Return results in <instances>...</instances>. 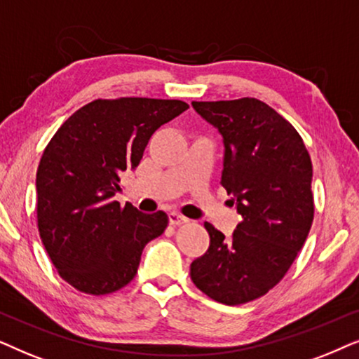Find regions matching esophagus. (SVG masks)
I'll return each instance as SVG.
<instances>
[{
    "label": "esophagus",
    "mask_w": 359,
    "mask_h": 359,
    "mask_svg": "<svg viewBox=\"0 0 359 359\" xmlns=\"http://www.w3.org/2000/svg\"><path fill=\"white\" fill-rule=\"evenodd\" d=\"M169 223L172 224V226H177V224L187 223V218L182 217V215L175 213V212H170V213H169Z\"/></svg>",
    "instance_id": "esophagus-1"
}]
</instances>
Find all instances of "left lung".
I'll return each instance as SVG.
<instances>
[{
    "label": "left lung",
    "mask_w": 359,
    "mask_h": 359,
    "mask_svg": "<svg viewBox=\"0 0 359 359\" xmlns=\"http://www.w3.org/2000/svg\"><path fill=\"white\" fill-rule=\"evenodd\" d=\"M192 107L222 136V185L241 222L229 238L205 222L210 246L190 264V277L217 302H251L283 279L307 240L312 161L292 124L259 100Z\"/></svg>",
    "instance_id": "8db88e82"
}]
</instances>
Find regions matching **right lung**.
<instances>
[{
	"label": "right lung",
	"instance_id": "right-lung-1",
	"mask_svg": "<svg viewBox=\"0 0 359 359\" xmlns=\"http://www.w3.org/2000/svg\"><path fill=\"white\" fill-rule=\"evenodd\" d=\"M189 108L180 100H95L59 128L36 175L37 224L60 277L85 294L130 284L144 246L169 223L114 200L151 136Z\"/></svg>",
	"mask_w": 359,
	"mask_h": 359
}]
</instances>
